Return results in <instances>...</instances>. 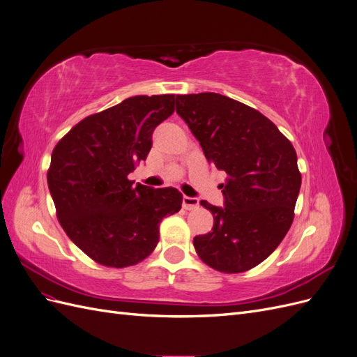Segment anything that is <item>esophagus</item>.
<instances>
[{"instance_id":"1","label":"esophagus","mask_w":357,"mask_h":357,"mask_svg":"<svg viewBox=\"0 0 357 357\" xmlns=\"http://www.w3.org/2000/svg\"><path fill=\"white\" fill-rule=\"evenodd\" d=\"M199 205V199L198 198H192V197H183V208L185 210H193L197 208Z\"/></svg>"}]
</instances>
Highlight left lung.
Returning <instances> with one entry per match:
<instances>
[{
	"label": "left lung",
	"instance_id": "1",
	"mask_svg": "<svg viewBox=\"0 0 357 357\" xmlns=\"http://www.w3.org/2000/svg\"><path fill=\"white\" fill-rule=\"evenodd\" d=\"M176 112L210 164L228 174L225 207L207 201L214 225L197 235L201 261L215 271L244 273L271 255L294 222L301 172L294 146L262 113L228 96L177 95Z\"/></svg>",
	"mask_w": 357,
	"mask_h": 357
}]
</instances>
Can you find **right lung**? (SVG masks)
<instances>
[{
	"mask_svg": "<svg viewBox=\"0 0 357 357\" xmlns=\"http://www.w3.org/2000/svg\"><path fill=\"white\" fill-rule=\"evenodd\" d=\"M176 95H137L84 117L52 152L47 185L70 240L96 264L142 262L159 223L181 208L174 188L134 186L128 176L152 149L155 128L174 113Z\"/></svg>",
	"mask_w": 357,
	"mask_h": 357,
	"instance_id": "right-lung-1",
	"label": "right lung"
}]
</instances>
